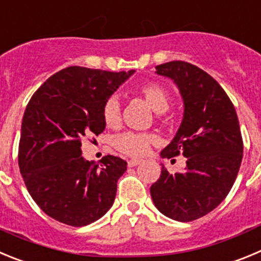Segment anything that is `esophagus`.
I'll return each mask as SVG.
<instances>
[{
  "mask_svg": "<svg viewBox=\"0 0 261 261\" xmlns=\"http://www.w3.org/2000/svg\"><path fill=\"white\" fill-rule=\"evenodd\" d=\"M140 163H142V161H140V160H128V161H127V165L130 166V168H133V166L139 165Z\"/></svg>",
  "mask_w": 261,
  "mask_h": 261,
  "instance_id": "34e87169",
  "label": "esophagus"
}]
</instances>
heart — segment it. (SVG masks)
I'll return each mask as SVG.
<instances>
[{"instance_id":"1","label":"heart","mask_w":261,"mask_h":261,"mask_svg":"<svg viewBox=\"0 0 261 261\" xmlns=\"http://www.w3.org/2000/svg\"><path fill=\"white\" fill-rule=\"evenodd\" d=\"M139 93L153 110L163 113L170 104V95L161 84L149 82L139 87ZM102 121L108 127H117L121 121V104L117 97H109L102 107ZM156 142V136L149 133L125 131L114 136L113 147L122 154L142 157Z\"/></svg>"}]
</instances>
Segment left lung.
Here are the masks:
<instances>
[{"label":"left lung","mask_w":261,"mask_h":261,"mask_svg":"<svg viewBox=\"0 0 261 261\" xmlns=\"http://www.w3.org/2000/svg\"><path fill=\"white\" fill-rule=\"evenodd\" d=\"M156 70L174 81L185 104L182 125L161 156L182 154L187 166L175 174L163 166L151 196L166 217L190 222L215 210L236 182L243 157L238 117L224 88L198 66L171 61Z\"/></svg>","instance_id":"8db88e82"}]
</instances>
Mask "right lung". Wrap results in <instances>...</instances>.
<instances>
[{
    "label": "right lung",
    "instance_id": "obj_1",
    "mask_svg": "<svg viewBox=\"0 0 261 261\" xmlns=\"http://www.w3.org/2000/svg\"><path fill=\"white\" fill-rule=\"evenodd\" d=\"M134 70L102 71L70 66L32 95L20 131L18 164L41 211L62 224L86 226L113 205L125 160L108 154L100 164L82 156V140L105 128L102 107Z\"/></svg>",
    "mask_w": 261,
    "mask_h": 261
}]
</instances>
